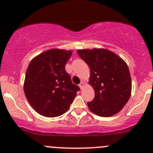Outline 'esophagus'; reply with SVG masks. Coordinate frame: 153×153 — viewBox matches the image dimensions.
<instances>
[{
	"mask_svg": "<svg viewBox=\"0 0 153 153\" xmlns=\"http://www.w3.org/2000/svg\"><path fill=\"white\" fill-rule=\"evenodd\" d=\"M79 87L80 88V89H82L84 87V82H80V84H79Z\"/></svg>",
	"mask_w": 153,
	"mask_h": 153,
	"instance_id": "1",
	"label": "esophagus"
}]
</instances>
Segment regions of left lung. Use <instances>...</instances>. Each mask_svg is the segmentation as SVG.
I'll use <instances>...</instances> for the list:
<instances>
[{"mask_svg": "<svg viewBox=\"0 0 153 153\" xmlns=\"http://www.w3.org/2000/svg\"><path fill=\"white\" fill-rule=\"evenodd\" d=\"M78 55L89 66L90 84L95 97L88 106L93 113L108 117L122 109L129 101L131 80L127 65L118 55L104 49L80 50Z\"/></svg>", "mask_w": 153, "mask_h": 153, "instance_id": "8db88e82", "label": "left lung"}]
</instances>
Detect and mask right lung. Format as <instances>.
Returning <instances> with one entry per match:
<instances>
[{
	"instance_id": "add662e5",
	"label": "right lung",
	"mask_w": 153,
	"mask_h": 153,
	"mask_svg": "<svg viewBox=\"0 0 153 153\" xmlns=\"http://www.w3.org/2000/svg\"><path fill=\"white\" fill-rule=\"evenodd\" d=\"M72 53L53 49L39 54L29 63L24 93L31 106L41 115L56 117L65 113L80 91L65 68Z\"/></svg>"
}]
</instances>
